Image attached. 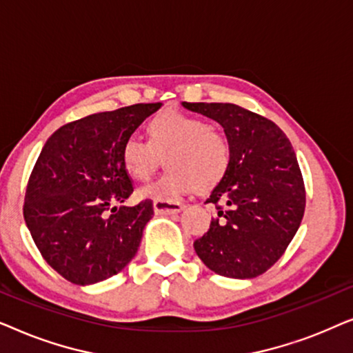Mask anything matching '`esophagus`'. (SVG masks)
<instances>
[{"mask_svg":"<svg viewBox=\"0 0 353 353\" xmlns=\"http://www.w3.org/2000/svg\"><path fill=\"white\" fill-rule=\"evenodd\" d=\"M183 204L175 201H154V212L157 215H173L183 209Z\"/></svg>","mask_w":353,"mask_h":353,"instance_id":"1","label":"esophagus"}]
</instances>
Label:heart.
Listing matches in <instances>:
<instances>
[{"label":"heart","mask_w":353,"mask_h":353,"mask_svg":"<svg viewBox=\"0 0 353 353\" xmlns=\"http://www.w3.org/2000/svg\"><path fill=\"white\" fill-rule=\"evenodd\" d=\"M149 141L128 138L120 159L133 180L148 181L165 159L168 168L139 197L175 201L192 188L209 191L223 180L231 163V143L205 119L180 110H162L146 125Z\"/></svg>","instance_id":"heart-1"}]
</instances>
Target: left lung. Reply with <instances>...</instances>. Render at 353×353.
Returning a JSON list of instances; mask_svg holds the SVG:
<instances>
[{"label": "left lung", "instance_id": "obj_1", "mask_svg": "<svg viewBox=\"0 0 353 353\" xmlns=\"http://www.w3.org/2000/svg\"><path fill=\"white\" fill-rule=\"evenodd\" d=\"M219 122L231 163L205 204L210 228L194 241L199 259L220 276L248 279L278 262L301 226L305 186L296 154L272 120L230 103H183Z\"/></svg>", "mask_w": 353, "mask_h": 353}]
</instances>
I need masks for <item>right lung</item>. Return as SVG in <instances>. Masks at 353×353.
<instances>
[{"label":"right lung","instance_id":"obj_1","mask_svg":"<svg viewBox=\"0 0 353 353\" xmlns=\"http://www.w3.org/2000/svg\"><path fill=\"white\" fill-rule=\"evenodd\" d=\"M161 103L133 104L74 120L43 146L28 178L23 219L41 257L67 281L94 284L127 267L154 215L133 192L122 146Z\"/></svg>","mask_w":353,"mask_h":353}]
</instances>
